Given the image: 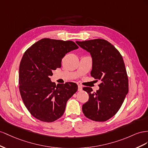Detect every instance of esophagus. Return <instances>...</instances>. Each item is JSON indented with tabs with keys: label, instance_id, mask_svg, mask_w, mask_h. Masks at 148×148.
<instances>
[{
	"label": "esophagus",
	"instance_id": "obj_1",
	"mask_svg": "<svg viewBox=\"0 0 148 148\" xmlns=\"http://www.w3.org/2000/svg\"><path fill=\"white\" fill-rule=\"evenodd\" d=\"M82 90V87L81 85H78V90L81 91Z\"/></svg>",
	"mask_w": 148,
	"mask_h": 148
}]
</instances>
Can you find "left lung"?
<instances>
[{
    "mask_svg": "<svg viewBox=\"0 0 148 148\" xmlns=\"http://www.w3.org/2000/svg\"><path fill=\"white\" fill-rule=\"evenodd\" d=\"M76 43L90 53L91 76L102 82L96 92H92L91 87L83 88L89 99L82 105V112L93 121H105L119 110L128 92V79L123 58L115 46L103 39Z\"/></svg>",
    "mask_w": 148,
    "mask_h": 148,
    "instance_id": "8db88e82",
    "label": "left lung"
}]
</instances>
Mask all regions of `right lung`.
<instances>
[{"mask_svg":"<svg viewBox=\"0 0 148 148\" xmlns=\"http://www.w3.org/2000/svg\"><path fill=\"white\" fill-rule=\"evenodd\" d=\"M79 48L72 41L43 38L25 52L19 67V90L32 116L53 122L64 114L66 103L77 90L74 82H51L53 71L61 66L66 54Z\"/></svg>","mask_w":148,"mask_h":148,"instance_id":"obj_1","label":"right lung"}]
</instances>
